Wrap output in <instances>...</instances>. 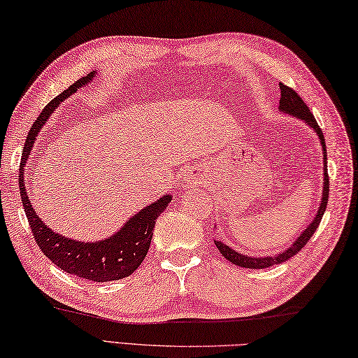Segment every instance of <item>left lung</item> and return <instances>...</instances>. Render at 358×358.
Returning a JSON list of instances; mask_svg holds the SVG:
<instances>
[{"mask_svg": "<svg viewBox=\"0 0 358 358\" xmlns=\"http://www.w3.org/2000/svg\"><path fill=\"white\" fill-rule=\"evenodd\" d=\"M280 90H282V99H280V105H278V111L283 114H288L291 117H296L299 120H303L310 128L315 129V133L320 138V142L322 145V161H324V180H322V196H321V203L317 206L316 216L311 222L305 227V230L301 233V236H297L294 239L288 249H285L283 252L277 253L274 257H249L244 255V253H239L235 249H231L230 245L224 244L222 241H214L219 252L222 253V257L225 259H229L230 263L235 266H241V268L247 269H264V268H271L274 264H280L283 262H287L291 257H294L296 253L302 249V247L310 241V238L313 236V233L316 231L317 227L321 224V219L324 216V211L327 208V200H329V175H327V150H326V141H324V134L322 129L317 125L313 114L308 109V106L305 105L303 100L301 96L294 92V89H291L285 84H280Z\"/></svg>", "mask_w": 358, "mask_h": 358, "instance_id": "8db88e82", "label": "left lung"}]
</instances>
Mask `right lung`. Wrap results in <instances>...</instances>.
Here are the masks:
<instances>
[{
  "mask_svg": "<svg viewBox=\"0 0 358 358\" xmlns=\"http://www.w3.org/2000/svg\"><path fill=\"white\" fill-rule=\"evenodd\" d=\"M95 75L96 71H90L87 76H83L81 80L71 84L55 100H51L38 115V119L34 122L28 134V139L24 142L18 186H20L23 210L31 225L32 235H34L36 243L41 247L43 255L48 257L57 268H61L67 274L92 282H111L131 275L139 268L141 263L144 262L152 243L155 224H157L159 214L171 203V194H164L157 201L142 208L139 213L129 217L128 222L123 224L122 229L117 230L114 235L103 238L100 241L84 243L59 235V233L53 231L50 227L45 225L43 220L38 217V214L32 208L24 187L26 161H28L32 147H34L38 131L45 125V122L48 120V117L56 111V108L64 100H67L70 95H73L78 89L86 87L94 80Z\"/></svg>",
  "mask_w": 358,
  "mask_h": 358,
  "instance_id": "add662e5",
  "label": "right lung"
}]
</instances>
